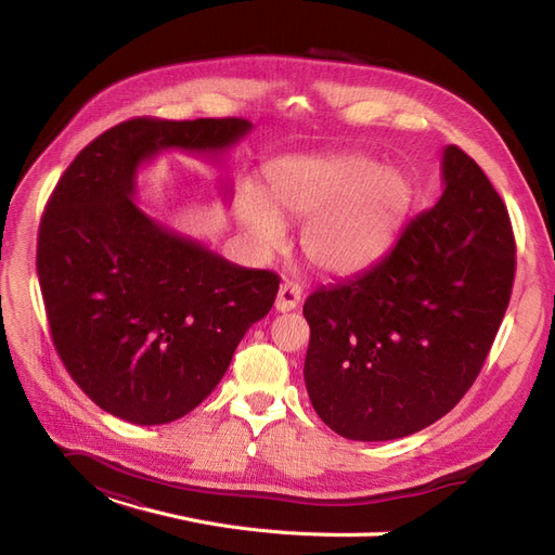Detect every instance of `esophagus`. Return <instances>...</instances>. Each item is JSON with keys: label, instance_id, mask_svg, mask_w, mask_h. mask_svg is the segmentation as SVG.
<instances>
[{"label": "esophagus", "instance_id": "obj_1", "mask_svg": "<svg viewBox=\"0 0 555 555\" xmlns=\"http://www.w3.org/2000/svg\"><path fill=\"white\" fill-rule=\"evenodd\" d=\"M300 296H304V289H300V284L296 282H282V287L278 292L275 298V310L278 312H289L300 304Z\"/></svg>", "mask_w": 555, "mask_h": 555}]
</instances>
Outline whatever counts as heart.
I'll return each mask as SVG.
<instances>
[{
  "label": "heart",
  "mask_w": 555,
  "mask_h": 555,
  "mask_svg": "<svg viewBox=\"0 0 555 555\" xmlns=\"http://www.w3.org/2000/svg\"><path fill=\"white\" fill-rule=\"evenodd\" d=\"M263 198L243 194L241 220L261 247L282 243L280 220L308 222L306 259L328 275H354L384 257L414 188L398 169L361 153L287 157L266 169Z\"/></svg>",
  "instance_id": "obj_1"
}]
</instances>
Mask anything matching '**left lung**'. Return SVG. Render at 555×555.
I'll return each instance as SVG.
<instances>
[{
    "label": "left lung",
    "instance_id": "1",
    "mask_svg": "<svg viewBox=\"0 0 555 555\" xmlns=\"http://www.w3.org/2000/svg\"><path fill=\"white\" fill-rule=\"evenodd\" d=\"M444 192L365 273L317 289L306 386L347 440L405 438L467 393L509 306L516 245L491 180L461 147L442 155Z\"/></svg>",
    "mask_w": 555,
    "mask_h": 555
}]
</instances>
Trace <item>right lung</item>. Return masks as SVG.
<instances>
[{
  "instance_id": "1",
  "label": "right lung",
  "mask_w": 555,
  "mask_h": 555,
  "mask_svg": "<svg viewBox=\"0 0 555 555\" xmlns=\"http://www.w3.org/2000/svg\"><path fill=\"white\" fill-rule=\"evenodd\" d=\"M243 117H133L96 137L50 194L37 273L66 371L108 414L159 426L204 402L280 278L243 268L137 208V171L162 150L220 155Z\"/></svg>"
}]
</instances>
